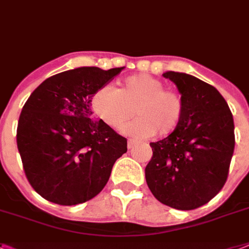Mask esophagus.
<instances>
[{
  "instance_id": "34e87169",
  "label": "esophagus",
  "mask_w": 249,
  "mask_h": 249,
  "mask_svg": "<svg viewBox=\"0 0 249 249\" xmlns=\"http://www.w3.org/2000/svg\"><path fill=\"white\" fill-rule=\"evenodd\" d=\"M135 144H137V141H133V139H129V141H128V148H129V149L133 148V147H134Z\"/></svg>"
}]
</instances>
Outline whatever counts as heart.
<instances>
[{
	"instance_id": "obj_1",
	"label": "heart",
	"mask_w": 249,
	"mask_h": 249,
	"mask_svg": "<svg viewBox=\"0 0 249 249\" xmlns=\"http://www.w3.org/2000/svg\"><path fill=\"white\" fill-rule=\"evenodd\" d=\"M163 87L162 82L149 75L129 76L119 89L101 87L93 94L92 108L114 129L121 128L134 112L138 119L123 129L130 137L147 138L155 131L160 135L170 134L180 121L183 102L177 92Z\"/></svg>"
}]
</instances>
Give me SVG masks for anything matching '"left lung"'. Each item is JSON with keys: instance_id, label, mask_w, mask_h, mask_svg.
<instances>
[{"instance_id": "1", "label": "left lung", "mask_w": 249, "mask_h": 249, "mask_svg": "<svg viewBox=\"0 0 249 249\" xmlns=\"http://www.w3.org/2000/svg\"><path fill=\"white\" fill-rule=\"evenodd\" d=\"M162 75L177 86L183 112L170 135L151 143L145 181L161 203L188 211L206 205L225 184L235 145L233 115L215 87L185 72Z\"/></svg>"}]
</instances>
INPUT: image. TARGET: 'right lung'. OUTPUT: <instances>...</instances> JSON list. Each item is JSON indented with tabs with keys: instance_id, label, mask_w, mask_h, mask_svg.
Wrapping results in <instances>:
<instances>
[{
	"instance_id": "obj_1",
	"label": "right lung",
	"mask_w": 249,
	"mask_h": 249,
	"mask_svg": "<svg viewBox=\"0 0 249 249\" xmlns=\"http://www.w3.org/2000/svg\"><path fill=\"white\" fill-rule=\"evenodd\" d=\"M124 68L83 66L46 79L30 94L16 142L25 175L44 199L62 206L96 197L108 181L126 139L92 118L93 94Z\"/></svg>"
}]
</instances>
